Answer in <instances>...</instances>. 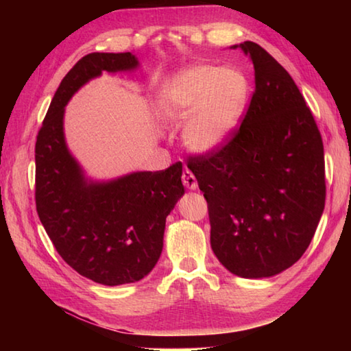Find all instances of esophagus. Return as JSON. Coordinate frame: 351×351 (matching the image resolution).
<instances>
[{"instance_id":"34e87169","label":"esophagus","mask_w":351,"mask_h":351,"mask_svg":"<svg viewBox=\"0 0 351 351\" xmlns=\"http://www.w3.org/2000/svg\"><path fill=\"white\" fill-rule=\"evenodd\" d=\"M182 182H184V186H186L190 190H195V189L198 187L197 178H195V175L189 169H186V170L182 171Z\"/></svg>"}]
</instances>
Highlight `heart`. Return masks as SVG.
<instances>
[{
    "mask_svg": "<svg viewBox=\"0 0 351 351\" xmlns=\"http://www.w3.org/2000/svg\"><path fill=\"white\" fill-rule=\"evenodd\" d=\"M247 93V79L240 71L195 64L162 88L159 116L167 125H181L189 119L184 144L195 153L209 154L228 144L245 110Z\"/></svg>",
    "mask_w": 351,
    "mask_h": 351,
    "instance_id": "1",
    "label": "heart"
}]
</instances>
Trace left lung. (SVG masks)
<instances>
[{"label": "left lung", "instance_id": "8db88e82", "mask_svg": "<svg viewBox=\"0 0 351 351\" xmlns=\"http://www.w3.org/2000/svg\"><path fill=\"white\" fill-rule=\"evenodd\" d=\"M232 47L254 64L251 104L228 144L190 156L187 167L207 201L219 263L239 277H272L304 255L322 217V136L274 57L254 41Z\"/></svg>", "mask_w": 351, "mask_h": 351}]
</instances>
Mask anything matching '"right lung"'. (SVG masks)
I'll use <instances>...</instances> for the list:
<instances>
[{
    "instance_id": "add662e5",
    "label": "right lung",
    "mask_w": 351,
    "mask_h": 351,
    "mask_svg": "<svg viewBox=\"0 0 351 351\" xmlns=\"http://www.w3.org/2000/svg\"><path fill=\"white\" fill-rule=\"evenodd\" d=\"M132 52H93L64 75L35 144V204L46 234L71 268L116 287L144 278L162 252L165 218L184 195L182 164L93 181L69 153L63 132L69 99L104 71H133Z\"/></svg>"
}]
</instances>
